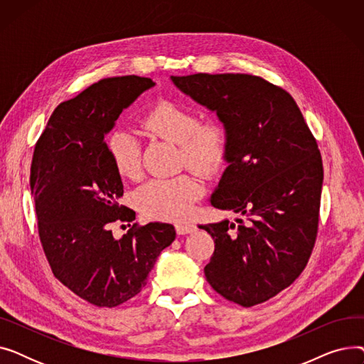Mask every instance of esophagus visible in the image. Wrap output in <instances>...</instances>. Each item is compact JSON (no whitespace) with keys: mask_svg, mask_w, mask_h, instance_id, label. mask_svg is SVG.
Here are the masks:
<instances>
[{"mask_svg":"<svg viewBox=\"0 0 364 364\" xmlns=\"http://www.w3.org/2000/svg\"><path fill=\"white\" fill-rule=\"evenodd\" d=\"M176 230L178 235H190L196 230V225L190 221H183L176 224Z\"/></svg>","mask_w":364,"mask_h":364,"instance_id":"obj_1","label":"esophagus"}]
</instances>
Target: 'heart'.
I'll return each instance as SVG.
<instances>
[{"label": "heart", "instance_id": "b5f03b06", "mask_svg": "<svg viewBox=\"0 0 364 364\" xmlns=\"http://www.w3.org/2000/svg\"><path fill=\"white\" fill-rule=\"evenodd\" d=\"M144 128L162 139L180 144L181 161L200 174L218 172L228 153V131L220 121L200 124L199 113L183 105L161 102L143 119ZM107 150L114 169L128 180L141 176V149L139 140L127 131H114L107 139ZM202 193V184L192 176L153 178L136 193L140 211L159 220L184 217Z\"/></svg>", "mask_w": 364, "mask_h": 364}]
</instances>
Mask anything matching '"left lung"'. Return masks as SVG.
<instances>
[{
    "instance_id": "8db88e82",
    "label": "left lung",
    "mask_w": 364,
    "mask_h": 364,
    "mask_svg": "<svg viewBox=\"0 0 364 364\" xmlns=\"http://www.w3.org/2000/svg\"><path fill=\"white\" fill-rule=\"evenodd\" d=\"M171 81L228 131V166L209 202L246 223L199 225L215 243L205 276L225 299L252 307L292 284L311 255L323 184L317 143L292 95L259 76Z\"/></svg>"
}]
</instances>
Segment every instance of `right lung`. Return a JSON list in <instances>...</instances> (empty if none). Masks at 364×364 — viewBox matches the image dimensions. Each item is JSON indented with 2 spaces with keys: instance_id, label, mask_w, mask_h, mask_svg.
<instances>
[{
  "instance_id": "right-lung-1",
  "label": "right lung",
  "mask_w": 364,
  "mask_h": 364,
  "mask_svg": "<svg viewBox=\"0 0 364 364\" xmlns=\"http://www.w3.org/2000/svg\"><path fill=\"white\" fill-rule=\"evenodd\" d=\"M151 87L150 78L136 75L90 85L55 107L33 150L31 192L46 257L57 279L97 307L136 296L176 239L174 225L166 223L134 224L121 239L110 230L136 213L119 205L124 184L105 136Z\"/></svg>"
}]
</instances>
